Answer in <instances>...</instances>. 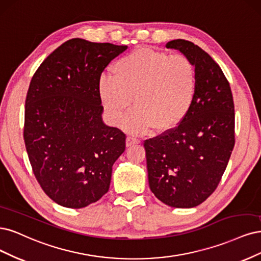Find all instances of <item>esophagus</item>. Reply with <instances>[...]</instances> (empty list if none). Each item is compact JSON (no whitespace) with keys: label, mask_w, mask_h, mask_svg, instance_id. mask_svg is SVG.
Instances as JSON below:
<instances>
[{"label":"esophagus","mask_w":261,"mask_h":261,"mask_svg":"<svg viewBox=\"0 0 261 261\" xmlns=\"http://www.w3.org/2000/svg\"><path fill=\"white\" fill-rule=\"evenodd\" d=\"M140 143H141V140L136 138V137H128L127 138V145L128 146L137 145V144H140Z\"/></svg>","instance_id":"esophagus-1"}]
</instances>
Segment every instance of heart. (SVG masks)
Returning a JSON list of instances; mask_svg holds the SVG:
<instances>
[{"label": "heart", "instance_id": "obj_1", "mask_svg": "<svg viewBox=\"0 0 261 261\" xmlns=\"http://www.w3.org/2000/svg\"><path fill=\"white\" fill-rule=\"evenodd\" d=\"M197 91V72L189 57L140 48L121 57L115 75L104 73L98 94L111 120L122 123L131 106L128 127L133 132L153 127L166 131L191 111Z\"/></svg>", "mask_w": 261, "mask_h": 261}]
</instances>
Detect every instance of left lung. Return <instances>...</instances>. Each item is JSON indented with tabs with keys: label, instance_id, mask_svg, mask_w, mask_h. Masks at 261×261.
<instances>
[{
	"label": "left lung",
	"instance_id": "left-lung-1",
	"mask_svg": "<svg viewBox=\"0 0 261 261\" xmlns=\"http://www.w3.org/2000/svg\"><path fill=\"white\" fill-rule=\"evenodd\" d=\"M195 65L197 91L191 111L176 127L144 141L150 191L164 204L192 208L217 189L235 144L230 83L208 53L187 40H172Z\"/></svg>",
	"mask_w": 261,
	"mask_h": 261
}]
</instances>
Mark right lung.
<instances>
[{
    "label": "right lung",
    "instance_id": "right-lung-1",
    "mask_svg": "<svg viewBox=\"0 0 261 261\" xmlns=\"http://www.w3.org/2000/svg\"><path fill=\"white\" fill-rule=\"evenodd\" d=\"M127 48L68 40L45 58L30 81L24 145L41 189L58 205L87 207L109 190L125 134L103 123L98 81Z\"/></svg>",
    "mask_w": 261,
    "mask_h": 261
}]
</instances>
